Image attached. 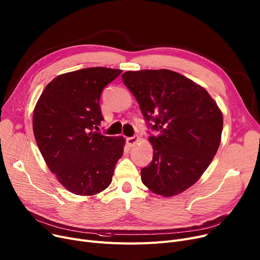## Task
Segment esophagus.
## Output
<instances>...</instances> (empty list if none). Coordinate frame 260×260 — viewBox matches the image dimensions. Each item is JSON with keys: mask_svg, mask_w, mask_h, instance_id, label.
I'll return each mask as SVG.
<instances>
[{"mask_svg": "<svg viewBox=\"0 0 260 260\" xmlns=\"http://www.w3.org/2000/svg\"><path fill=\"white\" fill-rule=\"evenodd\" d=\"M138 141H139V137H138V136H134V137H128V138L126 139V142H127L128 146H131V147L135 146L136 144L138 143Z\"/></svg>", "mask_w": 260, "mask_h": 260, "instance_id": "obj_1", "label": "esophagus"}]
</instances>
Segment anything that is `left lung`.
<instances>
[{
  "label": "left lung",
  "instance_id": "8db88e82",
  "mask_svg": "<svg viewBox=\"0 0 260 260\" xmlns=\"http://www.w3.org/2000/svg\"><path fill=\"white\" fill-rule=\"evenodd\" d=\"M122 80L158 132L148 138L154 155L141 170L143 184L163 197L184 192L199 180L220 145V108L202 86L170 70L129 71Z\"/></svg>",
  "mask_w": 260,
  "mask_h": 260
}]
</instances>
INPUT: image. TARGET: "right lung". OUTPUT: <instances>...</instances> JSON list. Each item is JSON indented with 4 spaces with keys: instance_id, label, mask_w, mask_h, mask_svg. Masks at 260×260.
Returning a JSON list of instances; mask_svg holds the SVG:
<instances>
[{
    "instance_id": "add662e5",
    "label": "right lung",
    "mask_w": 260,
    "mask_h": 260,
    "mask_svg": "<svg viewBox=\"0 0 260 260\" xmlns=\"http://www.w3.org/2000/svg\"><path fill=\"white\" fill-rule=\"evenodd\" d=\"M121 70L88 67L66 73L46 85L32 116L34 135L47 167L71 193L93 196L112 182L125 139L98 129L100 95Z\"/></svg>"
}]
</instances>
